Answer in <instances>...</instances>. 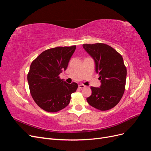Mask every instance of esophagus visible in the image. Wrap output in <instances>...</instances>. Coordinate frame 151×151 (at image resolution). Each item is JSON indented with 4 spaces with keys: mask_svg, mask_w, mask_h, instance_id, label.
Wrapping results in <instances>:
<instances>
[{
    "mask_svg": "<svg viewBox=\"0 0 151 151\" xmlns=\"http://www.w3.org/2000/svg\"><path fill=\"white\" fill-rule=\"evenodd\" d=\"M84 88H86V86H84V84H80V85H79V88L80 89H83Z\"/></svg>",
    "mask_w": 151,
    "mask_h": 151,
    "instance_id": "obj_1",
    "label": "esophagus"
}]
</instances>
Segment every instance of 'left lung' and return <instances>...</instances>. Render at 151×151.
Returning a JSON list of instances; mask_svg holds the SVG:
<instances>
[{"mask_svg": "<svg viewBox=\"0 0 151 151\" xmlns=\"http://www.w3.org/2000/svg\"><path fill=\"white\" fill-rule=\"evenodd\" d=\"M83 46L94 58L96 72L101 83L100 88L91 87L92 94L87 101L99 110H108L120 102L125 92L127 68L123 57L104 43L83 44Z\"/></svg>", "mask_w": 151, "mask_h": 151, "instance_id": "1", "label": "left lung"}]
</instances>
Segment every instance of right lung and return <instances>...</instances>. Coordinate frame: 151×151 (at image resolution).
Wrapping results in <instances>:
<instances>
[{"label": "right lung", "instance_id": "right-lung-1", "mask_svg": "<svg viewBox=\"0 0 151 151\" xmlns=\"http://www.w3.org/2000/svg\"><path fill=\"white\" fill-rule=\"evenodd\" d=\"M76 48L58 47L45 50L32 62L28 74L31 96L43 110L55 113L69 104L71 94L76 91L77 83L68 84L59 75L66 70Z\"/></svg>", "mask_w": 151, "mask_h": 151}]
</instances>
